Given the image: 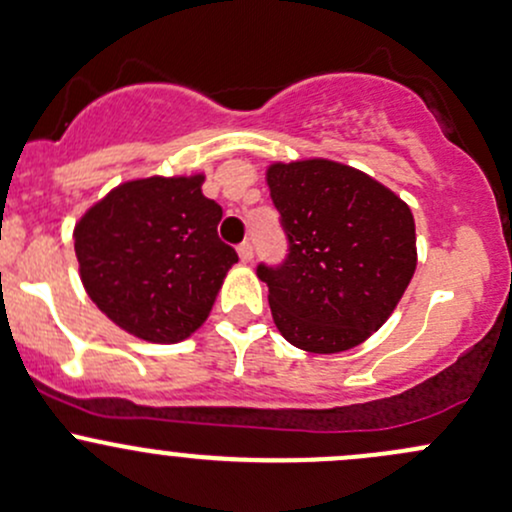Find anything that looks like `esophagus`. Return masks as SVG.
Segmentation results:
<instances>
[{
  "label": "esophagus",
  "instance_id": "1",
  "mask_svg": "<svg viewBox=\"0 0 512 512\" xmlns=\"http://www.w3.org/2000/svg\"><path fill=\"white\" fill-rule=\"evenodd\" d=\"M239 258L241 263H251V258H254V246H251V241H244V244H239Z\"/></svg>",
  "mask_w": 512,
  "mask_h": 512
}]
</instances>
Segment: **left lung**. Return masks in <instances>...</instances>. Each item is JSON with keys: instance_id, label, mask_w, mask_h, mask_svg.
<instances>
[{"instance_id": "1", "label": "left lung", "mask_w": 512, "mask_h": 512, "mask_svg": "<svg viewBox=\"0 0 512 512\" xmlns=\"http://www.w3.org/2000/svg\"><path fill=\"white\" fill-rule=\"evenodd\" d=\"M288 239L278 266L258 263L273 322L312 354L371 337L403 298L417 266L410 207L381 183L332 161L268 168Z\"/></svg>"}]
</instances>
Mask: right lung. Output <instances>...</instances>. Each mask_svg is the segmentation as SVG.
<instances>
[{
    "instance_id": "right-lung-1",
    "label": "right lung",
    "mask_w": 512,
    "mask_h": 512,
    "mask_svg": "<svg viewBox=\"0 0 512 512\" xmlns=\"http://www.w3.org/2000/svg\"><path fill=\"white\" fill-rule=\"evenodd\" d=\"M202 175L119 185L75 227L87 295L114 324L156 344L188 339L210 315L236 251Z\"/></svg>"
}]
</instances>
